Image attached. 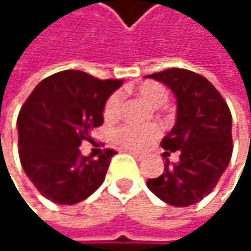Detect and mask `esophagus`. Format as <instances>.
Here are the masks:
<instances>
[{
  "mask_svg": "<svg viewBox=\"0 0 251 251\" xmlns=\"http://www.w3.org/2000/svg\"><path fill=\"white\" fill-rule=\"evenodd\" d=\"M129 152H130V154H132V155H133L136 160H144V155H142V154H139V152H135V151H129Z\"/></svg>",
  "mask_w": 251,
  "mask_h": 251,
  "instance_id": "esophagus-1",
  "label": "esophagus"
}]
</instances>
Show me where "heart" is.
I'll list each match as a JSON object with an SVG mask.
<instances>
[{"instance_id": "heart-1", "label": "heart", "mask_w": 251, "mask_h": 251, "mask_svg": "<svg viewBox=\"0 0 251 251\" xmlns=\"http://www.w3.org/2000/svg\"><path fill=\"white\" fill-rule=\"evenodd\" d=\"M135 91L139 97H142L145 101H148L152 106L163 104L169 97L167 88L157 81H144L136 85ZM119 112H121V96L115 93L107 99L103 109V116L106 121H115L119 116ZM160 132L161 129L158 125H124L115 130L113 139L116 144L127 150H142L147 145H150L160 135Z\"/></svg>"}]
</instances>
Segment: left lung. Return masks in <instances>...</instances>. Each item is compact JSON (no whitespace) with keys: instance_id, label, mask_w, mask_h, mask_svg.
<instances>
[{"instance_id":"1","label":"left lung","mask_w":251,"mask_h":251,"mask_svg":"<svg viewBox=\"0 0 251 251\" xmlns=\"http://www.w3.org/2000/svg\"><path fill=\"white\" fill-rule=\"evenodd\" d=\"M177 100L175 127L163 138L164 157L178 151V163L166 160L164 173L148 178V189L173 206H189L209 195L231 160V112L220 91L201 74L169 68L151 75Z\"/></svg>"}]
</instances>
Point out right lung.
Masks as SVG:
<instances>
[{
	"label": "right lung",
	"mask_w": 251,
	"mask_h": 251,
	"mask_svg": "<svg viewBox=\"0 0 251 251\" xmlns=\"http://www.w3.org/2000/svg\"><path fill=\"white\" fill-rule=\"evenodd\" d=\"M122 79H99L67 70L40 81L20 109L19 155L23 170L49 201L74 205L103 183L115 150L99 158L79 152L82 141L103 124V109Z\"/></svg>",
	"instance_id": "right-lung-1"
}]
</instances>
